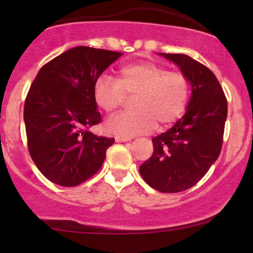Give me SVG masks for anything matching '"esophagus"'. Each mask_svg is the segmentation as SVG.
Wrapping results in <instances>:
<instances>
[{"label": "esophagus", "instance_id": "esophagus-1", "mask_svg": "<svg viewBox=\"0 0 253 253\" xmlns=\"http://www.w3.org/2000/svg\"><path fill=\"white\" fill-rule=\"evenodd\" d=\"M128 140H130V138H128V136H123V135L115 136V141H117V143H126V141Z\"/></svg>", "mask_w": 253, "mask_h": 253}]
</instances>
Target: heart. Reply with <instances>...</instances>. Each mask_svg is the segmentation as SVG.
Listing matches in <instances>:
<instances>
[{
  "label": "heart",
  "mask_w": 253,
  "mask_h": 253,
  "mask_svg": "<svg viewBox=\"0 0 253 253\" xmlns=\"http://www.w3.org/2000/svg\"><path fill=\"white\" fill-rule=\"evenodd\" d=\"M133 110L119 113L107 121V129L117 135H135L157 127L165 128L184 114L190 97V81L182 71H169L152 62L133 63L119 70L118 77L101 75L92 86L95 103L114 112L132 96Z\"/></svg>",
  "instance_id": "1"
}]
</instances>
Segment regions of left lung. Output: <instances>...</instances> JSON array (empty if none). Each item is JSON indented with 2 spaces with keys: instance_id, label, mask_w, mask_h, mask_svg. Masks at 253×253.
Here are the masks:
<instances>
[{
  "instance_id": "1",
  "label": "left lung",
  "mask_w": 253,
  "mask_h": 253,
  "mask_svg": "<svg viewBox=\"0 0 253 253\" xmlns=\"http://www.w3.org/2000/svg\"><path fill=\"white\" fill-rule=\"evenodd\" d=\"M189 78L187 113L167 132L152 139L153 153L139 168L144 181L161 193L194 187L221 152L227 98L215 75L189 56L162 53Z\"/></svg>"
}]
</instances>
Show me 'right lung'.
<instances>
[{
	"mask_svg": "<svg viewBox=\"0 0 253 253\" xmlns=\"http://www.w3.org/2000/svg\"><path fill=\"white\" fill-rule=\"evenodd\" d=\"M121 56L78 46L46 63L31 84L24 108L27 146L37 168L51 182L76 187L102 167L114 138L89 132L102 121L92 86Z\"/></svg>",
	"mask_w": 253,
	"mask_h": 253,
	"instance_id": "right-lung-1",
	"label": "right lung"
}]
</instances>
